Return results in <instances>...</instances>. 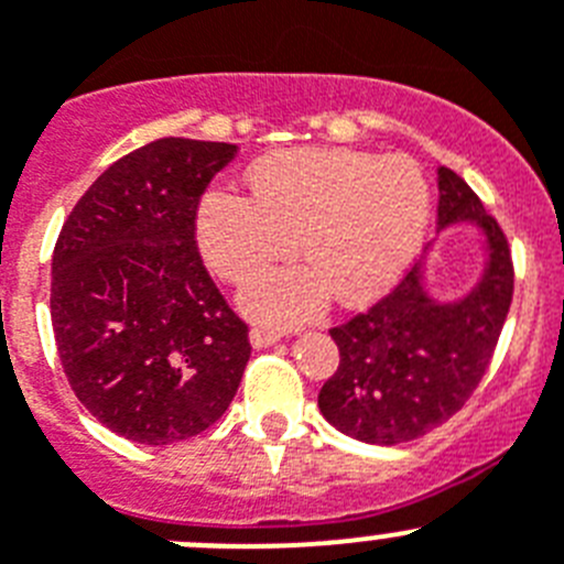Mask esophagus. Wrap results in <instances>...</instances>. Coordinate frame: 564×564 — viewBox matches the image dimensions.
I'll return each instance as SVG.
<instances>
[{
  "label": "esophagus",
  "instance_id": "34e87169",
  "mask_svg": "<svg viewBox=\"0 0 564 564\" xmlns=\"http://www.w3.org/2000/svg\"><path fill=\"white\" fill-rule=\"evenodd\" d=\"M278 339H281V330L267 328V325H256V328L250 330L252 347H270V345H275Z\"/></svg>",
  "mask_w": 564,
  "mask_h": 564
}]
</instances>
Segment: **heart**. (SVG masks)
Masks as SVG:
<instances>
[{
  "mask_svg": "<svg viewBox=\"0 0 564 564\" xmlns=\"http://www.w3.org/2000/svg\"><path fill=\"white\" fill-rule=\"evenodd\" d=\"M250 197L214 188L197 210V239L208 267L245 281L297 252L245 289L258 317L297 323L319 312L325 289L359 306L406 270L429 225V183L409 158H378L345 147H294L252 163Z\"/></svg>",
  "mask_w": 564,
  "mask_h": 564,
  "instance_id": "obj_1",
  "label": "heart"
}]
</instances>
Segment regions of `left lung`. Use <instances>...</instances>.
Here are the masks:
<instances>
[{
    "label": "left lung",
    "mask_w": 564,
    "mask_h": 564,
    "mask_svg": "<svg viewBox=\"0 0 564 564\" xmlns=\"http://www.w3.org/2000/svg\"><path fill=\"white\" fill-rule=\"evenodd\" d=\"M436 223H473L487 236L481 281L456 303H436L423 267L367 312L330 328L339 367L319 389V412L334 429L372 445L417 440L454 417L481 383L514 292L509 241L496 217L448 166L436 170Z\"/></svg>",
    "instance_id": "1"
}]
</instances>
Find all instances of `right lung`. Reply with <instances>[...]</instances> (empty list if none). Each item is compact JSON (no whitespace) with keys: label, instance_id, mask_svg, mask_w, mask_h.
Wrapping results in <instances>:
<instances>
[{"label":"right lung","instance_id":"1","mask_svg":"<svg viewBox=\"0 0 564 564\" xmlns=\"http://www.w3.org/2000/svg\"><path fill=\"white\" fill-rule=\"evenodd\" d=\"M239 147L158 139L77 199L52 252V330L77 401L113 434L172 445L217 423L250 339L199 258V197Z\"/></svg>","mask_w":564,"mask_h":564}]
</instances>
